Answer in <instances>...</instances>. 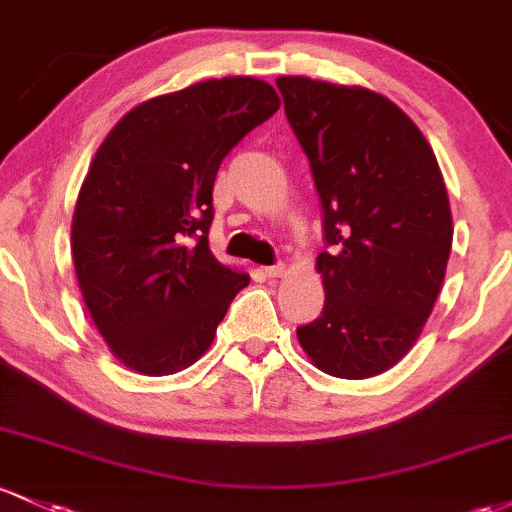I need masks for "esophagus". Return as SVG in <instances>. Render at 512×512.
Wrapping results in <instances>:
<instances>
[{
  "label": "esophagus",
  "instance_id": "esophagus-1",
  "mask_svg": "<svg viewBox=\"0 0 512 512\" xmlns=\"http://www.w3.org/2000/svg\"><path fill=\"white\" fill-rule=\"evenodd\" d=\"M262 274H265V277H272V279L284 277V274H286V265H282V262H277V265L262 267Z\"/></svg>",
  "mask_w": 512,
  "mask_h": 512
}]
</instances>
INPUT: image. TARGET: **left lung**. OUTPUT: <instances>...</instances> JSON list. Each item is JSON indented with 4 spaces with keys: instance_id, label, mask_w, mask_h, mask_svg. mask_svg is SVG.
Wrapping results in <instances>:
<instances>
[{
    "instance_id": "1",
    "label": "left lung",
    "mask_w": 512,
    "mask_h": 512,
    "mask_svg": "<svg viewBox=\"0 0 512 512\" xmlns=\"http://www.w3.org/2000/svg\"><path fill=\"white\" fill-rule=\"evenodd\" d=\"M311 162L325 243L323 313L296 328L313 367L369 379L401 362L445 282L452 211L437 157L411 116L359 84L277 77Z\"/></svg>"
}]
</instances>
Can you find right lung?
Instances as JSON below:
<instances>
[{"instance_id": "1", "label": "right lung", "mask_w": 512, "mask_h": 512, "mask_svg": "<svg viewBox=\"0 0 512 512\" xmlns=\"http://www.w3.org/2000/svg\"><path fill=\"white\" fill-rule=\"evenodd\" d=\"M279 104L257 77L204 80L138 104L99 145L72 213V262L123 367L145 376L192 367L250 284L209 250L213 179Z\"/></svg>"}]
</instances>
